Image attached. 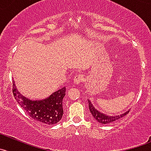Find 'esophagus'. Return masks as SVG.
I'll return each instance as SVG.
<instances>
[{"label":"esophagus","instance_id":"1","mask_svg":"<svg viewBox=\"0 0 151 151\" xmlns=\"http://www.w3.org/2000/svg\"><path fill=\"white\" fill-rule=\"evenodd\" d=\"M83 79H84V76H83L82 75L78 74L74 77V78H73V82L76 84H78L79 83H81V81H83Z\"/></svg>","mask_w":151,"mask_h":151}]
</instances>
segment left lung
Returning a JSON list of instances; mask_svg holds the SVG:
<instances>
[{
    "mask_svg": "<svg viewBox=\"0 0 151 151\" xmlns=\"http://www.w3.org/2000/svg\"><path fill=\"white\" fill-rule=\"evenodd\" d=\"M88 104L89 109H90V113H91V114L93 115V118H94L98 122L101 123V124H108V123L113 122L116 121V120L119 119L121 118L126 116V115L129 113V111H130V110H128V111L125 112V113H123V114L118 115V116H107V115L104 114V113H101V112L99 111L98 110H96V109L93 107V105L92 104L91 101H90V100H88Z\"/></svg>",
    "mask_w": 151,
    "mask_h": 151,
    "instance_id": "1",
    "label": "left lung"
}]
</instances>
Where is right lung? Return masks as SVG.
Segmentation results:
<instances>
[{"label": "right lung", "instance_id": "right-lung-1", "mask_svg": "<svg viewBox=\"0 0 151 151\" xmlns=\"http://www.w3.org/2000/svg\"><path fill=\"white\" fill-rule=\"evenodd\" d=\"M12 92L15 100L24 111L34 120L42 124H55L62 118L63 99L66 94V87H62L49 97L41 100H30L19 93L15 81Z\"/></svg>", "mask_w": 151, "mask_h": 151}]
</instances>
